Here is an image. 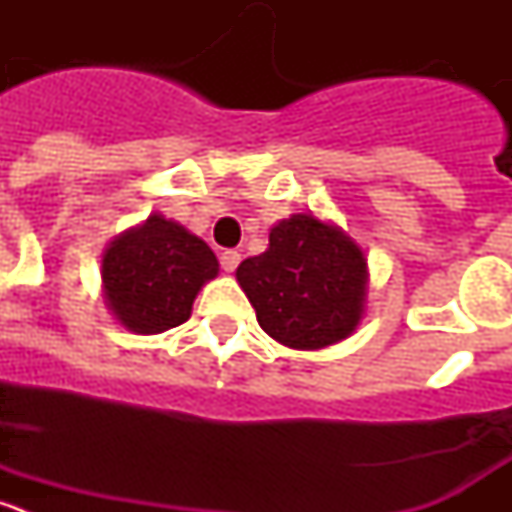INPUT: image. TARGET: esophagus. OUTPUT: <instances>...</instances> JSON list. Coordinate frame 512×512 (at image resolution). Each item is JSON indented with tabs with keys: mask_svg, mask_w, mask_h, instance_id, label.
<instances>
[{
	"mask_svg": "<svg viewBox=\"0 0 512 512\" xmlns=\"http://www.w3.org/2000/svg\"><path fill=\"white\" fill-rule=\"evenodd\" d=\"M238 264H241V253H238V251L228 248V251L220 253V266H223V271L233 274V271L238 269Z\"/></svg>",
	"mask_w": 512,
	"mask_h": 512,
	"instance_id": "1",
	"label": "esophagus"
}]
</instances>
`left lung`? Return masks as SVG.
<instances>
[{"mask_svg": "<svg viewBox=\"0 0 512 512\" xmlns=\"http://www.w3.org/2000/svg\"><path fill=\"white\" fill-rule=\"evenodd\" d=\"M274 341L289 348H323L351 336L361 318L366 259L336 225L292 215L269 233V248L235 271Z\"/></svg>", "mask_w": 512, "mask_h": 512, "instance_id": "1", "label": "left lung"}]
</instances>
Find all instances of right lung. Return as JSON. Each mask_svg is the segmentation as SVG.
Listing matches in <instances>:
<instances>
[{"mask_svg":"<svg viewBox=\"0 0 512 512\" xmlns=\"http://www.w3.org/2000/svg\"><path fill=\"white\" fill-rule=\"evenodd\" d=\"M217 274V259L202 238L164 215L120 235L104 251V297L133 333H164L189 320L202 284Z\"/></svg>","mask_w":512,"mask_h":512,"instance_id":"add662e5","label":"right lung"}]
</instances>
